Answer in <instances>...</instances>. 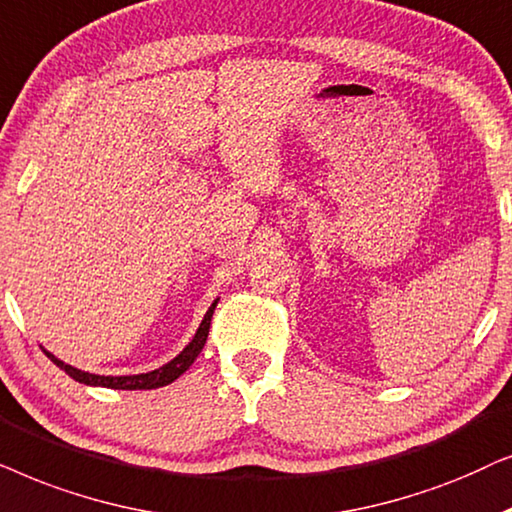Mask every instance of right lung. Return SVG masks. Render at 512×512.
I'll return each mask as SVG.
<instances>
[{"mask_svg": "<svg viewBox=\"0 0 512 512\" xmlns=\"http://www.w3.org/2000/svg\"><path fill=\"white\" fill-rule=\"evenodd\" d=\"M215 306H217V302H213V306H210L206 316H203L199 330H196V335H194L192 342L187 344V349L182 351L180 356H175L173 360H170L168 365H163V367H159V370L147 372V374H133V377H100V374L81 372V370H77V367L65 365L63 360H58L49 351H44V353L51 358V363H56L60 370H63L65 374H70L74 381H79V384H86V386L121 388V391H149V388L168 386V384H173V381L180 377V374H185L189 370V365L194 363L196 356H199L203 346H206L208 330H210V318H213Z\"/></svg>", "mask_w": 512, "mask_h": 512, "instance_id": "obj_1", "label": "right lung"}]
</instances>
